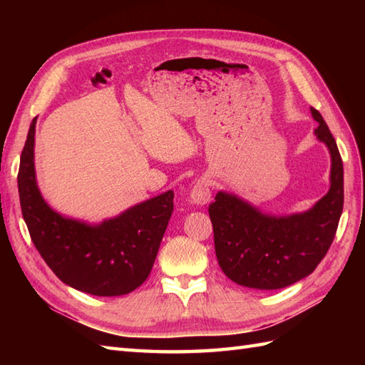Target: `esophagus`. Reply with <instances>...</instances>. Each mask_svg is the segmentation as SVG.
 <instances>
[{
    "label": "esophagus",
    "instance_id": "obj_1",
    "mask_svg": "<svg viewBox=\"0 0 365 365\" xmlns=\"http://www.w3.org/2000/svg\"><path fill=\"white\" fill-rule=\"evenodd\" d=\"M190 197L196 205H205L207 202H210L212 190H210V182H208V178L205 177L199 178V180L195 183V187L191 188Z\"/></svg>",
    "mask_w": 365,
    "mask_h": 365
}]
</instances>
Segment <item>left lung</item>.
Masks as SVG:
<instances>
[{
  "instance_id": "left-lung-1",
  "label": "left lung",
  "mask_w": 365,
  "mask_h": 365,
  "mask_svg": "<svg viewBox=\"0 0 365 365\" xmlns=\"http://www.w3.org/2000/svg\"><path fill=\"white\" fill-rule=\"evenodd\" d=\"M315 135L331 153V188L311 210L271 216L235 195L220 191L208 207L221 269L238 285L284 289L312 273L336 237L344 210V163L322 114Z\"/></svg>"
}]
</instances>
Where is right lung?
Masks as SVG:
<instances>
[{
	"label": "right lung",
	"instance_id": "add662e5",
	"mask_svg": "<svg viewBox=\"0 0 365 365\" xmlns=\"http://www.w3.org/2000/svg\"><path fill=\"white\" fill-rule=\"evenodd\" d=\"M36 119L29 125L19 169L23 220L46 265L64 284L96 297H120L149 277L174 210V192L147 199L115 218L86 224L45 202L34 170Z\"/></svg>",
	"mask_w": 365,
	"mask_h": 365
}]
</instances>
